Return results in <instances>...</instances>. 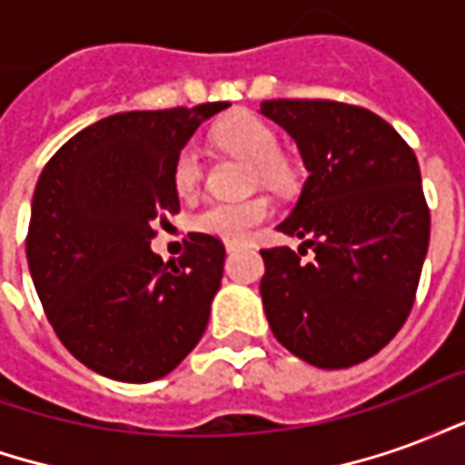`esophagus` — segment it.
I'll use <instances>...</instances> for the list:
<instances>
[{
	"mask_svg": "<svg viewBox=\"0 0 465 465\" xmlns=\"http://www.w3.org/2000/svg\"><path fill=\"white\" fill-rule=\"evenodd\" d=\"M242 249V243H226V252L233 253V252H239Z\"/></svg>",
	"mask_w": 465,
	"mask_h": 465,
	"instance_id": "esophagus-1",
	"label": "esophagus"
}]
</instances>
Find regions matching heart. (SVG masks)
Segmentation results:
<instances>
[{
	"mask_svg": "<svg viewBox=\"0 0 465 465\" xmlns=\"http://www.w3.org/2000/svg\"><path fill=\"white\" fill-rule=\"evenodd\" d=\"M213 139L222 146L223 152L239 156L246 163H253V172L259 176V182L266 186L282 189L289 183L292 173L289 166L279 156V139L272 132V126L262 122L259 116L236 114L229 116L226 122L219 124V129L213 132ZM202 159L199 152L186 146L176 156L173 163V186L176 192L189 196L196 192V186L202 182ZM272 206L266 199H243V202H213L206 209L193 216L192 226L196 232L216 236L226 243H239L249 239L252 232L269 219Z\"/></svg>",
	"mask_w": 465,
	"mask_h": 465,
	"instance_id": "1",
	"label": "heart"
}]
</instances>
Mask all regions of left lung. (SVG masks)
Wrapping results in <instances>:
<instances>
[{
	"instance_id": "8db88e82",
	"label": "left lung",
	"mask_w": 465,
	"mask_h": 465,
	"mask_svg": "<svg viewBox=\"0 0 465 465\" xmlns=\"http://www.w3.org/2000/svg\"><path fill=\"white\" fill-rule=\"evenodd\" d=\"M292 136L309 172L276 229L313 249H262V302L282 346L319 369H349L399 333L419 289L430 216L416 153L369 109L272 99L259 109Z\"/></svg>"
}]
</instances>
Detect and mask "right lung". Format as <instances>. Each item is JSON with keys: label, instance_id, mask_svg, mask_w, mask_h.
Listing matches in <instances>:
<instances>
[{"label": "right lung", "instance_id": "1", "mask_svg": "<svg viewBox=\"0 0 465 465\" xmlns=\"http://www.w3.org/2000/svg\"><path fill=\"white\" fill-rule=\"evenodd\" d=\"M229 102L124 112L72 136L32 199L29 273L59 341L124 383L172 373L206 331L223 243L189 233L179 262L152 252L153 222L179 212L173 163Z\"/></svg>", "mask_w": 465, "mask_h": 465}]
</instances>
